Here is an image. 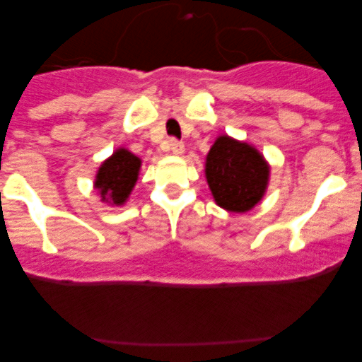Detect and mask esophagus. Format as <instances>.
Masks as SVG:
<instances>
[{
    "mask_svg": "<svg viewBox=\"0 0 362 362\" xmlns=\"http://www.w3.org/2000/svg\"><path fill=\"white\" fill-rule=\"evenodd\" d=\"M170 152L173 156H182L185 152V147H184V144H182V141H177V140H173V141H170Z\"/></svg>",
    "mask_w": 362,
    "mask_h": 362,
    "instance_id": "obj_1",
    "label": "esophagus"
}]
</instances>
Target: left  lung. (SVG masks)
Listing matches in <instances>:
<instances>
[{
	"instance_id": "8db88e82",
	"label": "left lung",
	"mask_w": 362,
	"mask_h": 362,
	"mask_svg": "<svg viewBox=\"0 0 362 362\" xmlns=\"http://www.w3.org/2000/svg\"><path fill=\"white\" fill-rule=\"evenodd\" d=\"M269 171L272 166L254 145L229 134L215 138L204 160V177L215 203L235 214L252 210L264 198Z\"/></svg>"
}]
</instances>
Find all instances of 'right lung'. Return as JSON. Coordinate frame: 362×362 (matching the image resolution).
Listing matches in <instances>:
<instances>
[{
	"instance_id": "1",
	"label": "right lung",
	"mask_w": 362,
	"mask_h": 362,
	"mask_svg": "<svg viewBox=\"0 0 362 362\" xmlns=\"http://www.w3.org/2000/svg\"><path fill=\"white\" fill-rule=\"evenodd\" d=\"M140 168L141 159L138 156L126 147L115 148L110 158L100 164L94 177V189L101 202L122 206L136 185Z\"/></svg>"
}]
</instances>
